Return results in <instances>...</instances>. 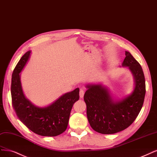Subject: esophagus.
I'll use <instances>...</instances> for the list:
<instances>
[{
  "label": "esophagus",
  "instance_id": "1",
  "mask_svg": "<svg viewBox=\"0 0 157 157\" xmlns=\"http://www.w3.org/2000/svg\"><path fill=\"white\" fill-rule=\"evenodd\" d=\"M79 95H80V98H82V97H84V91L82 89H81V90H80Z\"/></svg>",
  "mask_w": 157,
  "mask_h": 157
}]
</instances>
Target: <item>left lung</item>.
I'll list each match as a JSON object with an SVG mask.
<instances>
[{"label":"left lung","instance_id":"1","mask_svg":"<svg viewBox=\"0 0 157 157\" xmlns=\"http://www.w3.org/2000/svg\"><path fill=\"white\" fill-rule=\"evenodd\" d=\"M122 63L134 75L135 88L125 99L113 101L108 90L101 84H89L84 95L90 126L104 134L125 130L136 120L141 110L145 95V80L142 68L131 54L126 51Z\"/></svg>","mask_w":157,"mask_h":157}]
</instances>
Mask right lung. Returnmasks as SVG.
Returning a JSON list of instances; mask_svg holds the SVG:
<instances>
[{
  "mask_svg": "<svg viewBox=\"0 0 157 157\" xmlns=\"http://www.w3.org/2000/svg\"><path fill=\"white\" fill-rule=\"evenodd\" d=\"M30 55L29 51L21 57L12 73L11 95L13 109L19 120L33 132L43 136H56L66 130L73 104L79 99V88L65 94L47 107L32 105L23 94L19 74Z\"/></svg>",
  "mask_w": 157,
  "mask_h": 157,
  "instance_id": "right-lung-1",
  "label": "right lung"
}]
</instances>
